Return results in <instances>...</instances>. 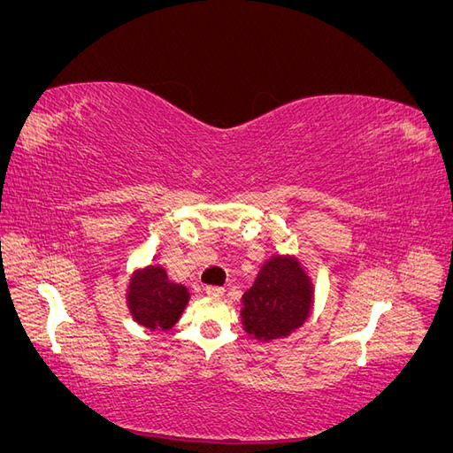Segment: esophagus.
I'll return each mask as SVG.
<instances>
[{"mask_svg": "<svg viewBox=\"0 0 453 453\" xmlns=\"http://www.w3.org/2000/svg\"><path fill=\"white\" fill-rule=\"evenodd\" d=\"M205 295H210V296H223L225 295V289L223 287H219V285H205Z\"/></svg>", "mask_w": 453, "mask_h": 453, "instance_id": "34e87169", "label": "esophagus"}]
</instances>
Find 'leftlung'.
<instances>
[{
    "label": "left lung",
    "mask_w": 453,
    "mask_h": 453,
    "mask_svg": "<svg viewBox=\"0 0 453 453\" xmlns=\"http://www.w3.org/2000/svg\"><path fill=\"white\" fill-rule=\"evenodd\" d=\"M242 303L245 333L257 340L281 338L308 319L311 283L296 258L278 255L260 268Z\"/></svg>",
    "instance_id": "8db88e82"
}]
</instances>
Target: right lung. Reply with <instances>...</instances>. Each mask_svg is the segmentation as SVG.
Instances as JSON below:
<instances>
[{"mask_svg":"<svg viewBox=\"0 0 453 453\" xmlns=\"http://www.w3.org/2000/svg\"><path fill=\"white\" fill-rule=\"evenodd\" d=\"M188 296L187 287L170 281L162 266H147L132 276L127 298L132 318L140 325L168 331L181 318Z\"/></svg>","mask_w":453,"mask_h":453,"instance_id":"obj_1","label":"right lung"}]
</instances>
